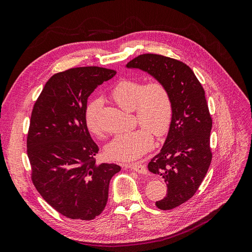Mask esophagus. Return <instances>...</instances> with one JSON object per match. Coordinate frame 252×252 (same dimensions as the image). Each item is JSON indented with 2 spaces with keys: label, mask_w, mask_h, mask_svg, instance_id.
I'll use <instances>...</instances> for the list:
<instances>
[{
  "label": "esophagus",
  "mask_w": 252,
  "mask_h": 252,
  "mask_svg": "<svg viewBox=\"0 0 252 252\" xmlns=\"http://www.w3.org/2000/svg\"><path fill=\"white\" fill-rule=\"evenodd\" d=\"M126 168L127 169H131L133 171H136L138 173H141V174H145L147 172V169L145 165L140 164V163H135V164H129V165H125Z\"/></svg>",
  "instance_id": "obj_1"
}]
</instances>
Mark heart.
<instances>
[{
	"label": "heart",
	"mask_w": 252,
	"mask_h": 252,
	"mask_svg": "<svg viewBox=\"0 0 252 252\" xmlns=\"http://www.w3.org/2000/svg\"><path fill=\"white\" fill-rule=\"evenodd\" d=\"M110 96L121 109L133 111L135 123L141 126L132 132L116 135L107 144L106 154L114 161H135L151 150L153 135L160 138L169 131L174 110L171 91L159 79L145 83L142 80L126 79L115 84ZM101 106L100 98L93 99L85 113L88 131L99 138L104 136L98 118Z\"/></svg>",
	"instance_id": "1"
}]
</instances>
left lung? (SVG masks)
Returning <instances> with one entry per match:
<instances>
[{"label": "left lung", "instance_id": "1", "mask_svg": "<svg viewBox=\"0 0 252 252\" xmlns=\"http://www.w3.org/2000/svg\"><path fill=\"white\" fill-rule=\"evenodd\" d=\"M166 83L173 99V118L161 152L148 170L167 183L166 196L156 202L167 211L188 201L198 190L212 162L213 120L204 89L187 64L157 54H143L126 64Z\"/></svg>", "mask_w": 252, "mask_h": 252}]
</instances>
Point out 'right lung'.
<instances>
[{
    "label": "right lung",
    "mask_w": 252,
    "mask_h": 252,
    "mask_svg": "<svg viewBox=\"0 0 252 252\" xmlns=\"http://www.w3.org/2000/svg\"><path fill=\"white\" fill-rule=\"evenodd\" d=\"M116 70L97 66L55 73L36 99L27 136L31 180L50 206L69 219L104 211L116 164L96 165L98 146L85 123L87 99Z\"/></svg>",
    "instance_id": "obj_1"
}]
</instances>
